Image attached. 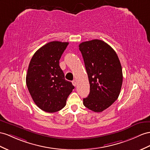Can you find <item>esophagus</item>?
<instances>
[{
  "label": "esophagus",
  "mask_w": 150,
  "mask_h": 150,
  "mask_svg": "<svg viewBox=\"0 0 150 150\" xmlns=\"http://www.w3.org/2000/svg\"><path fill=\"white\" fill-rule=\"evenodd\" d=\"M72 84H73V85H74V86H76V82L75 80H73V81H72Z\"/></svg>",
  "instance_id": "34e87169"
}]
</instances>
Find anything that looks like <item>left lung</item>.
Instances as JSON below:
<instances>
[{
	"label": "left lung",
	"instance_id": "1",
	"mask_svg": "<svg viewBox=\"0 0 150 150\" xmlns=\"http://www.w3.org/2000/svg\"><path fill=\"white\" fill-rule=\"evenodd\" d=\"M90 83V93L83 104L94 112H101L117 100L123 81L122 66L113 49L101 40L79 45Z\"/></svg>",
	"mask_w": 150,
	"mask_h": 150
}]
</instances>
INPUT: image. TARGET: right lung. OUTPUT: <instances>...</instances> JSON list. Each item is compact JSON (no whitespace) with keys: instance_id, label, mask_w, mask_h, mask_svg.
Returning a JSON list of instances; mask_svg holds the SVG:
<instances>
[{"instance_id":"obj_1","label":"right lung","mask_w":150,"mask_h":150,"mask_svg":"<svg viewBox=\"0 0 150 150\" xmlns=\"http://www.w3.org/2000/svg\"><path fill=\"white\" fill-rule=\"evenodd\" d=\"M68 42L52 41L41 47L30 61L26 83L34 103L42 110L56 112L66 105L75 87L66 80L59 59Z\"/></svg>"}]
</instances>
